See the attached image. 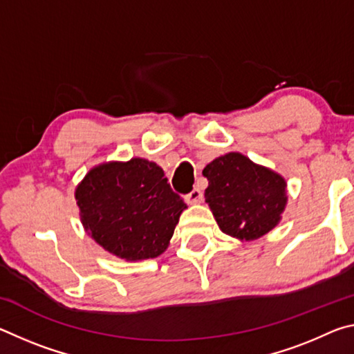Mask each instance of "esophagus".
<instances>
[{"label": "esophagus", "mask_w": 354, "mask_h": 354, "mask_svg": "<svg viewBox=\"0 0 354 354\" xmlns=\"http://www.w3.org/2000/svg\"><path fill=\"white\" fill-rule=\"evenodd\" d=\"M185 201L189 205H200V203H203V192L200 189H194L190 194L185 195Z\"/></svg>", "instance_id": "obj_1"}]
</instances>
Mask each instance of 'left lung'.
I'll list each match as a JSON object with an SVG mask.
<instances>
[{
  "label": "left lung",
  "instance_id": "1",
  "mask_svg": "<svg viewBox=\"0 0 354 354\" xmlns=\"http://www.w3.org/2000/svg\"><path fill=\"white\" fill-rule=\"evenodd\" d=\"M203 176L205 198L221 232L239 241H256L279 225L287 205V183L268 167L237 151L209 162Z\"/></svg>",
  "mask_w": 354,
  "mask_h": 354
}]
</instances>
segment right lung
<instances>
[{
  "instance_id": "1",
  "label": "right lung",
  "mask_w": 354,
  "mask_h": 354,
  "mask_svg": "<svg viewBox=\"0 0 354 354\" xmlns=\"http://www.w3.org/2000/svg\"><path fill=\"white\" fill-rule=\"evenodd\" d=\"M75 198L84 231L127 262L162 254L187 209L164 170L143 158L92 167L76 185Z\"/></svg>"
}]
</instances>
